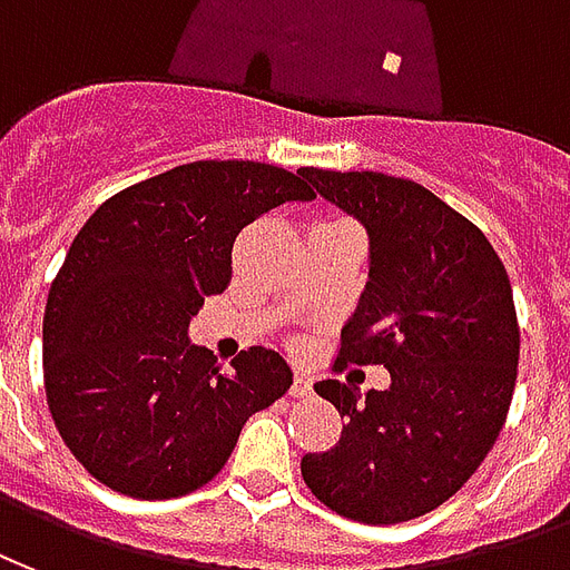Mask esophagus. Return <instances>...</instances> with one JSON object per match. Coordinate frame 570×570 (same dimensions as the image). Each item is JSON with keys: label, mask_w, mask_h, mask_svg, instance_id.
<instances>
[{"label": "esophagus", "mask_w": 570, "mask_h": 570, "mask_svg": "<svg viewBox=\"0 0 570 570\" xmlns=\"http://www.w3.org/2000/svg\"><path fill=\"white\" fill-rule=\"evenodd\" d=\"M306 394H313V380L306 373H297L294 385H291V397H306Z\"/></svg>", "instance_id": "esophagus-1"}]
</instances>
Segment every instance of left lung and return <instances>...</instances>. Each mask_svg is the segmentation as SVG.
Segmentation results:
<instances>
[{
  "instance_id": "obj_1",
  "label": "left lung",
  "mask_w": 570,
  "mask_h": 570,
  "mask_svg": "<svg viewBox=\"0 0 570 570\" xmlns=\"http://www.w3.org/2000/svg\"><path fill=\"white\" fill-rule=\"evenodd\" d=\"M301 176L371 236V276L334 373H392L385 392L367 394L315 382L346 425L334 450L303 455V483L367 525L425 517L471 480L507 422L519 364L507 269L476 224L410 178L315 166Z\"/></svg>"
}]
</instances>
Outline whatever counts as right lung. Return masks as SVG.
Segmentation results:
<instances>
[{
	"label": "right lung",
	"mask_w": 570,
	"mask_h": 570,
	"mask_svg": "<svg viewBox=\"0 0 570 570\" xmlns=\"http://www.w3.org/2000/svg\"><path fill=\"white\" fill-rule=\"evenodd\" d=\"M315 190L282 166L197 160L99 206L48 291L41 358L53 425L90 476L120 495L197 492L239 431L291 389L279 352L252 346L224 373L188 325L230 285L236 236Z\"/></svg>",
	"instance_id": "add662e5"
}]
</instances>
